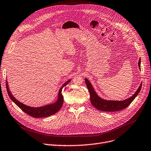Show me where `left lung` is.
<instances>
[{
    "instance_id": "left-lung-1",
    "label": "left lung",
    "mask_w": 151,
    "mask_h": 151,
    "mask_svg": "<svg viewBox=\"0 0 151 151\" xmlns=\"http://www.w3.org/2000/svg\"><path fill=\"white\" fill-rule=\"evenodd\" d=\"M138 66L141 70V58H139L138 62ZM85 82H86L87 88L89 92L90 101L91 104L97 109L101 111H104V112H115V111L121 110L127 108L135 99L137 95L139 94L142 86V83H141L140 86L135 92L134 94L125 100L113 101L102 99L101 97L97 95L94 89L93 85L86 78H85Z\"/></svg>"
}]
</instances>
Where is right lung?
<instances>
[{
	"instance_id": "right-lung-1",
	"label": "right lung",
	"mask_w": 151,
	"mask_h": 151,
	"mask_svg": "<svg viewBox=\"0 0 151 151\" xmlns=\"http://www.w3.org/2000/svg\"><path fill=\"white\" fill-rule=\"evenodd\" d=\"M71 80L70 79L69 80L65 82L61 86L59 91H58L57 99L55 102L47 104L45 105V106L37 107H30V106H27V105H25L20 102L19 101H18L17 99H15V97L12 95V93L10 92L7 81H6V91H7L8 94L11 100L14 102L18 107L20 108L24 112H25L26 114H27L28 115L32 117L42 118V117H47V116L54 115L61 109L63 103V97L62 94V89L63 87L66 86L67 84H68L71 81Z\"/></svg>"
}]
</instances>
